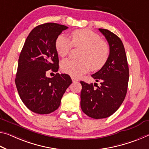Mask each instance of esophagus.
Here are the masks:
<instances>
[{"mask_svg":"<svg viewBox=\"0 0 149 149\" xmlns=\"http://www.w3.org/2000/svg\"><path fill=\"white\" fill-rule=\"evenodd\" d=\"M72 81H73V82H75V81H79V79H77V78H75V77H72Z\"/></svg>","mask_w":149,"mask_h":149,"instance_id":"obj_1","label":"esophagus"}]
</instances>
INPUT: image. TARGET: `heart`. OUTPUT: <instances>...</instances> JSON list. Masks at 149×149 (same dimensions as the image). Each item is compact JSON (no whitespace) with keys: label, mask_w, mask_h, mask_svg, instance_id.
<instances>
[{"label":"heart","mask_w":149,"mask_h":149,"mask_svg":"<svg viewBox=\"0 0 149 149\" xmlns=\"http://www.w3.org/2000/svg\"><path fill=\"white\" fill-rule=\"evenodd\" d=\"M71 40L63 34L58 36L55 46L57 53L65 57L74 47H81L80 60L66 59L61 63L63 72L73 77H79L91 69L93 71L102 68L109 56V48L100 35L89 29L75 30L71 32Z\"/></svg>","instance_id":"obj_1"}]
</instances>
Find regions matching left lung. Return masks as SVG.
I'll return each instance as SVG.
<instances>
[{"mask_svg": "<svg viewBox=\"0 0 149 149\" xmlns=\"http://www.w3.org/2000/svg\"><path fill=\"white\" fill-rule=\"evenodd\" d=\"M99 30L109 46L107 62L91 75L97 82H100V86L80 81L81 109L87 116L96 119L109 117L119 108L125 98L129 77L126 53L121 39L107 29Z\"/></svg>", "mask_w": 149, "mask_h": 149, "instance_id": "8db88e82", "label": "left lung"}]
</instances>
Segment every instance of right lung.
Wrapping results in <instances>:
<instances>
[{
  "instance_id": "obj_1",
  "label": "right lung",
  "mask_w": 149,
  "mask_h": 149,
  "mask_svg": "<svg viewBox=\"0 0 149 149\" xmlns=\"http://www.w3.org/2000/svg\"><path fill=\"white\" fill-rule=\"evenodd\" d=\"M68 27L49 22L35 27L28 35L21 51L15 84L26 107L38 114H48L60 107L65 91L72 83L69 75L56 73L52 79L47 71L59 69L55 43Z\"/></svg>"
}]
</instances>
